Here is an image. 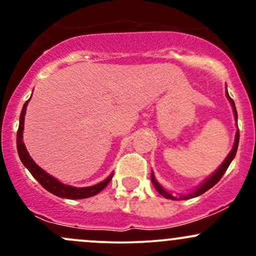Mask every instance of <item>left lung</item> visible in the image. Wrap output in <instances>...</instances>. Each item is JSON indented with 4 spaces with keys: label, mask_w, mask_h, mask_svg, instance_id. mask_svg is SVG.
I'll use <instances>...</instances> for the list:
<instances>
[{
    "label": "left lung",
    "mask_w": 256,
    "mask_h": 256,
    "mask_svg": "<svg viewBox=\"0 0 256 256\" xmlns=\"http://www.w3.org/2000/svg\"><path fill=\"white\" fill-rule=\"evenodd\" d=\"M226 98H228L229 102H230L232 108H233V112H234V118H236V125H238V114H236V104H234L233 99H232L230 96H229L228 94V90H226ZM238 144H239V130H236V140H234V144H233V148H232V151L229 152L228 156L226 157V160L223 161V164H220V166L218 167V168L216 170V171L213 172V174L209 176L207 180H203L202 183H200V186H198L197 188H194V190H192V192L187 193V194H180L178 197L172 194L171 192H168L167 190H164V187H162L161 184H160L158 182H157L156 177H154V172L151 174V180H152V184L154 186V188L157 190V192L160 193L161 196H164V198H167V200H190V198H194V197H198V196L203 194L204 192H207L208 190H210L212 187H213L214 184H216V183L219 182V180H220L222 177H223V174H226V168L229 167V164H230V162L233 161L234 157H236V150H238Z\"/></svg>",
    "instance_id": "1"
}]
</instances>
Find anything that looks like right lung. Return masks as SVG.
<instances>
[{
    "label": "right lung",
    "instance_id": "1",
    "mask_svg": "<svg viewBox=\"0 0 256 256\" xmlns=\"http://www.w3.org/2000/svg\"><path fill=\"white\" fill-rule=\"evenodd\" d=\"M24 102L23 105V109L20 112V126H18L17 131V151L18 156H20V161L24 164L26 168L30 172L33 177L38 180V182L42 184L43 188L48 190V192L53 193L54 196L60 198H68V200H82V198H89L92 196L98 194L99 192H102L105 187L108 186V183L112 180L114 174H110L109 177L105 178L104 180H102L100 183L94 186H90V187H73V186L64 184L60 180L54 178L53 176L47 174L44 170L40 168L34 161H33L32 157L28 154L27 148H26V144L23 142V128H24V115L26 110H27L28 102Z\"/></svg>",
    "mask_w": 256,
    "mask_h": 256
}]
</instances>
